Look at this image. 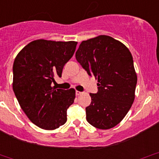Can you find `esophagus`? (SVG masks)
Wrapping results in <instances>:
<instances>
[{
  "mask_svg": "<svg viewBox=\"0 0 159 159\" xmlns=\"http://www.w3.org/2000/svg\"><path fill=\"white\" fill-rule=\"evenodd\" d=\"M75 94H76L77 96H78V95H81V94H83V92H81V91H75Z\"/></svg>",
  "mask_w": 159,
  "mask_h": 159,
  "instance_id": "esophagus-1",
  "label": "esophagus"
}]
</instances>
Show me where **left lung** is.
I'll use <instances>...</instances> for the list:
<instances>
[{"label":"left lung","instance_id":"8db88e82","mask_svg":"<svg viewBox=\"0 0 159 159\" xmlns=\"http://www.w3.org/2000/svg\"><path fill=\"white\" fill-rule=\"evenodd\" d=\"M78 63L98 80V92L90 94L86 119L99 129L115 127L127 115L134 99L137 75L125 44L107 35L83 41L75 53Z\"/></svg>","mask_w":159,"mask_h":159}]
</instances>
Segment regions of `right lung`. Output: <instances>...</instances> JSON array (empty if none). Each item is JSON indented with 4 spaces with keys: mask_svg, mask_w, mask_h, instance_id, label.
<instances>
[{
    "mask_svg": "<svg viewBox=\"0 0 159 159\" xmlns=\"http://www.w3.org/2000/svg\"><path fill=\"white\" fill-rule=\"evenodd\" d=\"M76 41L40 39L27 44L13 65V90L20 108L39 128L54 130L67 121V110L74 103L75 90L51 87L61 77L65 64L76 49Z\"/></svg>",
    "mask_w": 159,
    "mask_h": 159,
    "instance_id": "1",
    "label": "right lung"
}]
</instances>
